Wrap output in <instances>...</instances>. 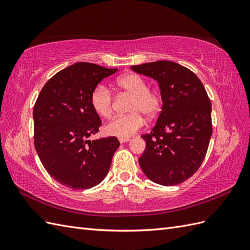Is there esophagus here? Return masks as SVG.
<instances>
[{
	"instance_id": "obj_1",
	"label": "esophagus",
	"mask_w": 250,
	"mask_h": 250,
	"mask_svg": "<svg viewBox=\"0 0 250 250\" xmlns=\"http://www.w3.org/2000/svg\"><path fill=\"white\" fill-rule=\"evenodd\" d=\"M119 141H120V143H121V144H123V143L129 142V141H130V139H128V138H125V139H124V138H120V139H119Z\"/></svg>"
}]
</instances>
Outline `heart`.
Listing matches in <instances>:
<instances>
[{"mask_svg": "<svg viewBox=\"0 0 250 250\" xmlns=\"http://www.w3.org/2000/svg\"><path fill=\"white\" fill-rule=\"evenodd\" d=\"M117 87L121 93L130 97L126 116L113 118L104 126L108 135L118 138H129L144 125V118L155 117L161 110V96L154 90L148 89L147 82L137 74H126L118 78ZM90 104L94 110L103 118L112 113L113 97L110 90L103 84L97 85L90 95Z\"/></svg>", "mask_w": 250, "mask_h": 250, "instance_id": "b5f03b06", "label": "heart"}]
</instances>
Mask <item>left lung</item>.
I'll return each instance as SVG.
<instances>
[{"mask_svg": "<svg viewBox=\"0 0 250 250\" xmlns=\"http://www.w3.org/2000/svg\"><path fill=\"white\" fill-rule=\"evenodd\" d=\"M131 70L156 80L162 111L139 158L145 175L162 186H176L201 166L213 132L211 105L202 82L188 67L168 60L132 65Z\"/></svg>", "mask_w": 250, "mask_h": 250, "instance_id": "left-lung-1", "label": "left lung"}]
</instances>
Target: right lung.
Segmentation results:
<instances>
[{"mask_svg": "<svg viewBox=\"0 0 250 250\" xmlns=\"http://www.w3.org/2000/svg\"><path fill=\"white\" fill-rule=\"evenodd\" d=\"M117 71L77 62L56 73L37 97L33 108L36 152L50 175L67 188H90L109 171L120 142L116 137L87 140L102 124L90 95Z\"/></svg>", "mask_w": 250, "mask_h": 250, "instance_id": "right-lung-1", "label": "right lung"}]
</instances>
